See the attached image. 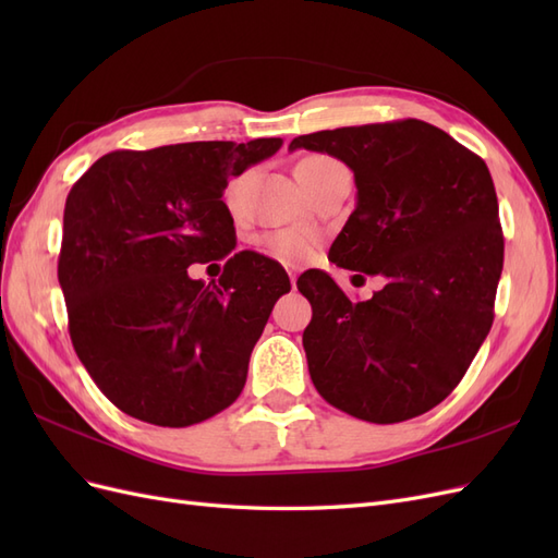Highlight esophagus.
Segmentation results:
<instances>
[{
	"instance_id": "obj_1",
	"label": "esophagus",
	"mask_w": 558,
	"mask_h": 558,
	"mask_svg": "<svg viewBox=\"0 0 558 558\" xmlns=\"http://www.w3.org/2000/svg\"><path fill=\"white\" fill-rule=\"evenodd\" d=\"M289 277H291V286L295 289V281H298V275H295V269H289Z\"/></svg>"
}]
</instances>
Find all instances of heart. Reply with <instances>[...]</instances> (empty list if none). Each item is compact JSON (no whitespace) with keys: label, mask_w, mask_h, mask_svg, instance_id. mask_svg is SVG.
<instances>
[{"label":"heart","mask_w":558,"mask_h":558,"mask_svg":"<svg viewBox=\"0 0 558 558\" xmlns=\"http://www.w3.org/2000/svg\"><path fill=\"white\" fill-rule=\"evenodd\" d=\"M347 167L335 160L326 154H310V156H302L295 165V177L302 183V189H312L314 183L324 181L337 172H344ZM240 189H242V181H232L230 189L226 193V202L228 207L234 209L238 207V197H240ZM260 246L265 248L267 256H272L275 260L281 263H302L312 256L314 251V234L305 228H286V230H275V232H267L260 238Z\"/></svg>","instance_id":"b5f03b06"}]
</instances>
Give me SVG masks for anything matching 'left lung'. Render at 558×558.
I'll list each match as a JSON object with an SVG mask.
<instances>
[{
    "instance_id": "1",
    "label": "left lung",
    "mask_w": 558,
    "mask_h": 558,
    "mask_svg": "<svg viewBox=\"0 0 558 558\" xmlns=\"http://www.w3.org/2000/svg\"><path fill=\"white\" fill-rule=\"evenodd\" d=\"M295 148L335 156L356 179V209L328 258L386 279L365 302L320 269L298 279L312 305L302 344L316 391L369 424L433 410L494 324L502 228L486 162L416 118L302 134Z\"/></svg>"
}]
</instances>
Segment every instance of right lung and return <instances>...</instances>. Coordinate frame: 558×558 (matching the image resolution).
<instances>
[{"label": "right lung", "instance_id": "obj_1", "mask_svg": "<svg viewBox=\"0 0 558 558\" xmlns=\"http://www.w3.org/2000/svg\"><path fill=\"white\" fill-rule=\"evenodd\" d=\"M279 137L111 150L66 195L58 281L70 337L118 410L185 428L240 398L248 359L291 291L286 269L256 251L234 256L223 191L275 156ZM226 257L207 287L195 262Z\"/></svg>", "mask_w": 558, "mask_h": 558}]
</instances>
